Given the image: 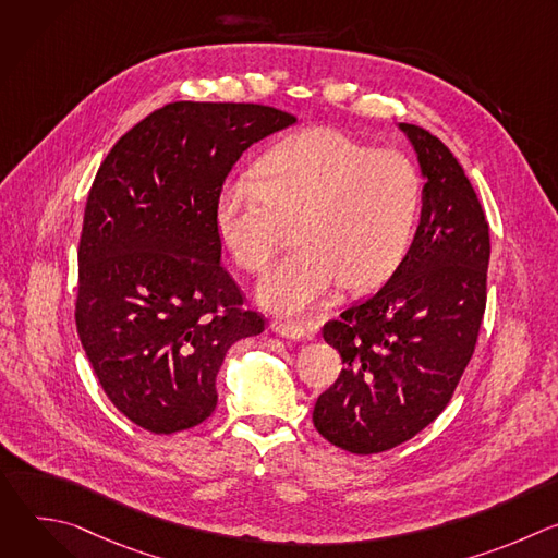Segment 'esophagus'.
I'll use <instances>...</instances> for the list:
<instances>
[{"label":"esophagus","instance_id":"obj_1","mask_svg":"<svg viewBox=\"0 0 558 558\" xmlns=\"http://www.w3.org/2000/svg\"><path fill=\"white\" fill-rule=\"evenodd\" d=\"M271 331H276L278 336H284V338H291V340H311L313 338V333L304 325L293 323V320H274Z\"/></svg>","mask_w":558,"mask_h":558}]
</instances>
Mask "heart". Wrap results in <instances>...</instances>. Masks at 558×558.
Instances as JSON below:
<instances>
[{"label": "heart", "mask_w": 558, "mask_h": 558, "mask_svg": "<svg viewBox=\"0 0 558 558\" xmlns=\"http://www.w3.org/2000/svg\"><path fill=\"white\" fill-rule=\"evenodd\" d=\"M422 205L424 179L407 154L313 125L274 141L252 179L220 187L214 227L233 265L263 276L295 222L300 247L260 284L258 300L276 313H308L338 282L360 291L400 267Z\"/></svg>", "instance_id": "heart-1"}]
</instances>
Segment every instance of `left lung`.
I'll list each match as a JSON object with an SVG mask.
<instances>
[{
	"label": "left lung",
	"instance_id": "8db88e82",
	"mask_svg": "<svg viewBox=\"0 0 558 558\" xmlns=\"http://www.w3.org/2000/svg\"><path fill=\"white\" fill-rule=\"evenodd\" d=\"M400 128L426 177L415 241L379 291L323 327L344 368L317 397L313 426L353 454L390 450L437 420L474 353L486 311L484 207L435 134Z\"/></svg>",
	"mask_w": 558,
	"mask_h": 558
}]
</instances>
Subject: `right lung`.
<instances>
[{
	"instance_id": "right-lung-1",
	"label": "right lung",
	"mask_w": 558,
	"mask_h": 558,
	"mask_svg": "<svg viewBox=\"0 0 558 558\" xmlns=\"http://www.w3.org/2000/svg\"><path fill=\"white\" fill-rule=\"evenodd\" d=\"M291 123L260 104L174 101L125 132L95 177L76 333L108 400L154 435L205 422L227 351L265 331L220 263L214 205L243 151Z\"/></svg>"
}]
</instances>
